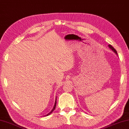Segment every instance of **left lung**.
<instances>
[{
    "label": "left lung",
    "mask_w": 129,
    "mask_h": 129,
    "mask_svg": "<svg viewBox=\"0 0 129 129\" xmlns=\"http://www.w3.org/2000/svg\"><path fill=\"white\" fill-rule=\"evenodd\" d=\"M109 48H110V49H111V50H112V51H114V52L115 53V54H117V51H116V49H115L114 48H113V47H112V46H111V45H109Z\"/></svg>",
    "instance_id": "obj_1"
}]
</instances>
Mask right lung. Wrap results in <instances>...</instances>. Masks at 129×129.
<instances>
[{
	"label": "right lung",
	"mask_w": 129,
	"mask_h": 129,
	"mask_svg": "<svg viewBox=\"0 0 129 129\" xmlns=\"http://www.w3.org/2000/svg\"><path fill=\"white\" fill-rule=\"evenodd\" d=\"M56 99H55V104H54V107H53V109H52V110H51V111L50 113H49L48 114H47V115H45V116H48V115H49L51 114V113H52V111H54V110H55V107H56Z\"/></svg>",
	"instance_id": "right-lung-1"
}]
</instances>
